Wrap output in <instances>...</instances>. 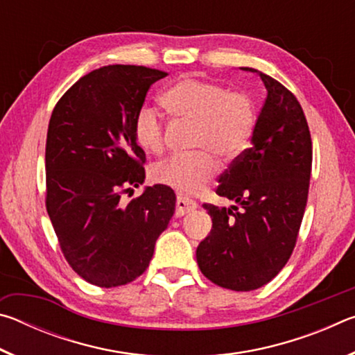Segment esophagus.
<instances>
[{
    "mask_svg": "<svg viewBox=\"0 0 355 355\" xmlns=\"http://www.w3.org/2000/svg\"><path fill=\"white\" fill-rule=\"evenodd\" d=\"M196 208H197L196 200L188 199V197H183V196L177 197V211H175L177 216H183L186 213L194 211Z\"/></svg>",
    "mask_w": 355,
    "mask_h": 355,
    "instance_id": "34e87169",
    "label": "esophagus"
}]
</instances>
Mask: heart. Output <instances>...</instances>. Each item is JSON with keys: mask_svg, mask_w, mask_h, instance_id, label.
I'll return each mask as SVG.
<instances>
[{"mask_svg": "<svg viewBox=\"0 0 355 355\" xmlns=\"http://www.w3.org/2000/svg\"><path fill=\"white\" fill-rule=\"evenodd\" d=\"M161 105L173 120L194 123L192 153L172 155L152 167L156 183L182 192H196L218 175L220 161L232 163L248 148L255 128V107L244 92H228L220 84L183 78L167 87ZM133 136L147 153L164 147V122L152 106H141Z\"/></svg>", "mask_w": 355, "mask_h": 355, "instance_id": "heart-1", "label": "heart"}]
</instances>
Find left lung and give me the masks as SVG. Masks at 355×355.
Here are the masks:
<instances>
[{
    "instance_id": "obj_1",
    "label": "left lung",
    "mask_w": 355,
    "mask_h": 355,
    "mask_svg": "<svg viewBox=\"0 0 355 355\" xmlns=\"http://www.w3.org/2000/svg\"><path fill=\"white\" fill-rule=\"evenodd\" d=\"M261 78L266 100L250 148L222 173L216 194L230 208L203 203L213 228L196 257L202 274L233 291L257 290L277 275L296 245L309 197L311 137L297 98L274 78Z\"/></svg>"
}]
</instances>
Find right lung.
I'll return each instance as SVG.
<instances>
[{
  "label": "right lung",
  "mask_w": 355,
  "mask_h": 355,
  "mask_svg": "<svg viewBox=\"0 0 355 355\" xmlns=\"http://www.w3.org/2000/svg\"><path fill=\"white\" fill-rule=\"evenodd\" d=\"M142 65H106L80 78L53 110L46 133V211L71 269L92 285H127L148 268L175 213V192L147 186L133 120L155 81Z\"/></svg>",
  "instance_id": "add662e5"
}]
</instances>
